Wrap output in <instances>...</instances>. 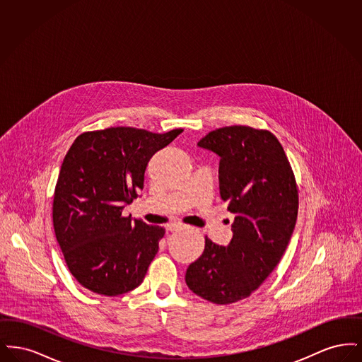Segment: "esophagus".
<instances>
[{"label": "esophagus", "mask_w": 362, "mask_h": 362, "mask_svg": "<svg viewBox=\"0 0 362 362\" xmlns=\"http://www.w3.org/2000/svg\"><path fill=\"white\" fill-rule=\"evenodd\" d=\"M180 228H182V225L180 224L167 225V230H170V232H176V230H179Z\"/></svg>", "instance_id": "1"}]
</instances>
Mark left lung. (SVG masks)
<instances>
[{
    "instance_id": "left-lung-1",
    "label": "left lung",
    "mask_w": 362,
    "mask_h": 362,
    "mask_svg": "<svg viewBox=\"0 0 362 362\" xmlns=\"http://www.w3.org/2000/svg\"><path fill=\"white\" fill-rule=\"evenodd\" d=\"M198 146L220 156V195L235 214L233 238L226 247L206 238L186 284L197 296L225 305L251 296L276 269L292 238L298 191L282 145L267 130L221 127Z\"/></svg>"
}]
</instances>
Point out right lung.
<instances>
[{"instance_id":"1","label":"right lung","mask_w":362,"mask_h":362,"mask_svg":"<svg viewBox=\"0 0 362 362\" xmlns=\"http://www.w3.org/2000/svg\"><path fill=\"white\" fill-rule=\"evenodd\" d=\"M182 132L110 127L71 144L54 191L52 223L69 272L86 289L119 296L144 281L165 229L122 210L144 189L152 156Z\"/></svg>"}]
</instances>
